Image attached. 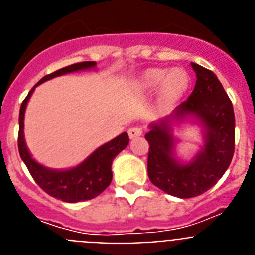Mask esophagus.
<instances>
[{"label": "esophagus", "instance_id": "esophagus-1", "mask_svg": "<svg viewBox=\"0 0 255 255\" xmlns=\"http://www.w3.org/2000/svg\"><path fill=\"white\" fill-rule=\"evenodd\" d=\"M129 136L130 139H134V138H138V136H140L141 134H143V130L140 129V128H138V126H132V128H130L129 129Z\"/></svg>", "mask_w": 255, "mask_h": 255}]
</instances>
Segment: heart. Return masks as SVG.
<instances>
[{
  "instance_id": "b5f03b06",
  "label": "heart",
  "mask_w": 255,
  "mask_h": 255,
  "mask_svg": "<svg viewBox=\"0 0 255 255\" xmlns=\"http://www.w3.org/2000/svg\"><path fill=\"white\" fill-rule=\"evenodd\" d=\"M140 89L145 93H154L162 87L161 100L163 103H172L185 93L189 85L188 74L184 70L149 69L140 79Z\"/></svg>"
}]
</instances>
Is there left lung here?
<instances>
[{
    "mask_svg": "<svg viewBox=\"0 0 255 255\" xmlns=\"http://www.w3.org/2000/svg\"><path fill=\"white\" fill-rule=\"evenodd\" d=\"M197 82L188 100L170 116L149 125L148 176L153 185L173 197L203 194L224 176L235 150V115L233 103L211 70L191 62ZM193 118L202 126L205 147L190 162L174 155L172 124Z\"/></svg>",
    "mask_w": 255,
    "mask_h": 255,
    "instance_id": "left-lung-1",
    "label": "left lung"
}]
</instances>
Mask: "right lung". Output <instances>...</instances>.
Segmentation results:
<instances>
[{
  "label": "right lung",
  "mask_w": 255,
  "mask_h": 255,
  "mask_svg": "<svg viewBox=\"0 0 255 255\" xmlns=\"http://www.w3.org/2000/svg\"><path fill=\"white\" fill-rule=\"evenodd\" d=\"M96 65V61H84V62L73 64L70 66L62 67L55 73L48 74L31 88V91L29 92L25 100L22 101L21 107H20L19 136H17L20 157L39 188L43 189L51 197L66 202V203H76V202L93 199L111 184L112 161L129 144V135L128 132H123L111 141L101 145L76 167L69 168V170H52V168L44 167L43 164L38 163L29 153L25 139H24V115H25L26 105L35 87L56 76L80 71V70L94 69Z\"/></svg>",
  "instance_id": "1"
}]
</instances>
